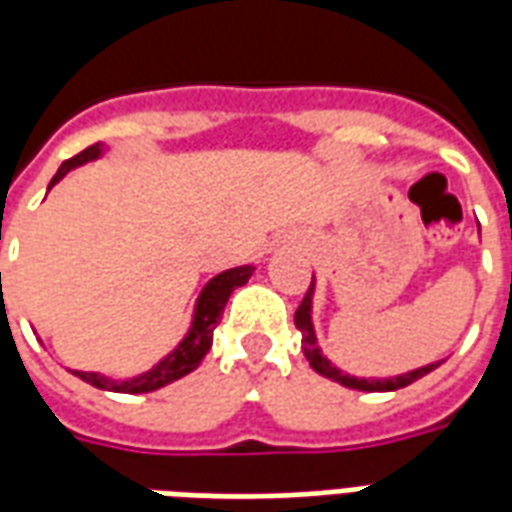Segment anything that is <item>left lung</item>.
Listing matches in <instances>:
<instances>
[{
  "label": "left lung",
  "mask_w": 512,
  "mask_h": 512,
  "mask_svg": "<svg viewBox=\"0 0 512 512\" xmlns=\"http://www.w3.org/2000/svg\"><path fill=\"white\" fill-rule=\"evenodd\" d=\"M480 229V226H477ZM313 294H316V281H311V289L308 294L302 297L300 308L294 313V324H297V330L302 335V354H305V360L311 363V368L324 379H333V382L343 384V387H349V390H363V393H393V390H401V387H409L417 379H423L425 374H431L436 371L439 365L445 363V360H436V363H428L423 368H414V371H406V374L398 376H352L341 371L338 365H333L319 349V343H316V330H313Z\"/></svg>",
  "instance_id": "obj_1"
}]
</instances>
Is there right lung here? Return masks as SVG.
Segmentation results:
<instances>
[{
	"instance_id": "right-lung-1",
	"label": "right lung",
	"mask_w": 512,
	"mask_h": 512,
	"mask_svg": "<svg viewBox=\"0 0 512 512\" xmlns=\"http://www.w3.org/2000/svg\"><path fill=\"white\" fill-rule=\"evenodd\" d=\"M108 152V147L103 141L98 144H92L84 152H78L76 158L65 160L59 171L51 179V185L48 190L57 185L59 179L65 177L67 171L78 169V166H84L89 160H98L103 158ZM253 264H242V267H231V270L218 272L215 278L204 283V289H201L199 300L193 305V319H190V327L185 338L171 349L160 363H155L149 371L138 376H130V379H111V376L103 374H92V371H73L78 379H84L92 387H98V390H108V393H128V395H138V393H152V390H160V387H166V384L177 382L182 376H188L190 371H196L201 365V360L207 357L212 346V333H215V327H218L220 316H223V308H226V302H229L231 292L234 289H240L248 283V278L253 275Z\"/></svg>"
}]
</instances>
